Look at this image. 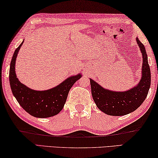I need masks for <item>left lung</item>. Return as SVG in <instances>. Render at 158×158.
Listing matches in <instances>:
<instances>
[{
	"label": "left lung",
	"mask_w": 158,
	"mask_h": 158,
	"mask_svg": "<svg viewBox=\"0 0 158 158\" xmlns=\"http://www.w3.org/2000/svg\"><path fill=\"white\" fill-rule=\"evenodd\" d=\"M136 41L143 54L142 78L134 88L126 92H113L107 90L90 79L93 99L97 106L105 114L112 116H123L136 110L148 96L150 87L151 74L145 48L139 41Z\"/></svg>",
	"instance_id": "left-lung-1"
}]
</instances>
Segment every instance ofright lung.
<instances>
[{"label": "right lung", "mask_w": 158, "mask_h": 158, "mask_svg": "<svg viewBox=\"0 0 158 158\" xmlns=\"http://www.w3.org/2000/svg\"><path fill=\"white\" fill-rule=\"evenodd\" d=\"M23 42L15 49L10 61L9 81L13 96L26 112L35 117L46 118L61 112L69 92L81 74L69 77L56 87L46 91H35L29 89L18 79L15 72V59Z\"/></svg>", "instance_id": "right-lung-1"}]
</instances>
